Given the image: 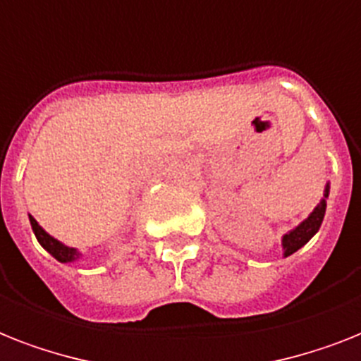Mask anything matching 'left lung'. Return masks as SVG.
<instances>
[{"label":"left lung","instance_id":"8db88e82","mask_svg":"<svg viewBox=\"0 0 361 361\" xmlns=\"http://www.w3.org/2000/svg\"><path fill=\"white\" fill-rule=\"evenodd\" d=\"M328 192H330V183H326L324 187V196L321 198V202L317 204V207L307 215V219H304L297 228H293L291 231H287L286 235L282 237V248H283V257L291 256L298 248H302L310 239H312L315 233L319 231L321 224H323L324 213H326V198Z\"/></svg>","mask_w":361,"mask_h":361}]
</instances>
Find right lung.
Listing matches in <instances>:
<instances>
[{"label":"right lung","instance_id":"add662e5","mask_svg":"<svg viewBox=\"0 0 361 361\" xmlns=\"http://www.w3.org/2000/svg\"><path fill=\"white\" fill-rule=\"evenodd\" d=\"M29 222H31V228H33V233L37 237V241L42 245L44 250H48L51 256L61 263H72V262H78L79 257L83 256L78 248H72V247H66L63 245L61 241H57L55 237H51L48 231L44 230L37 221H35L33 216L29 215Z\"/></svg>","mask_w":361,"mask_h":361}]
</instances>
